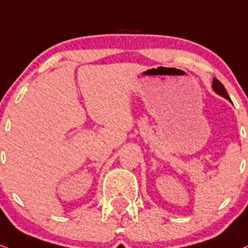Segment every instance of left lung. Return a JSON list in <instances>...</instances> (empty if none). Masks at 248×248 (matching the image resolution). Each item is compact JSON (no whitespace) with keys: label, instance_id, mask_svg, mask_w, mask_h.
Masks as SVG:
<instances>
[{"label":"left lung","instance_id":"left-lung-1","mask_svg":"<svg viewBox=\"0 0 248 248\" xmlns=\"http://www.w3.org/2000/svg\"><path fill=\"white\" fill-rule=\"evenodd\" d=\"M213 90L216 92L217 94H219L220 97H224L225 99H228L229 101H231V99H230V97H229V94H228V92H226V90H225L224 85H223L218 79L215 78V77H214V79H213Z\"/></svg>","mask_w":248,"mask_h":248}]
</instances>
